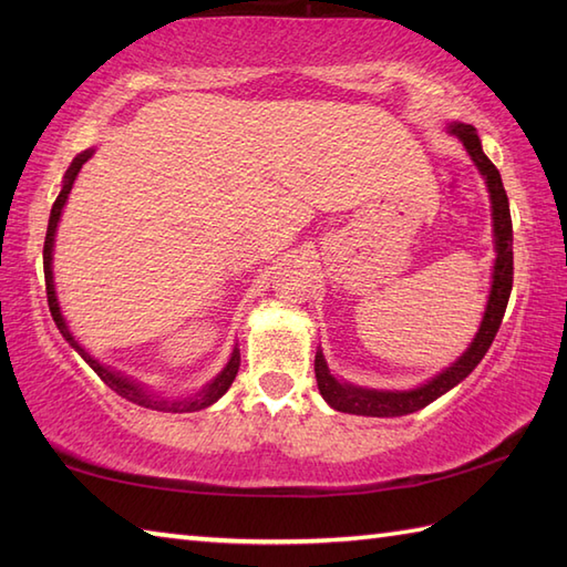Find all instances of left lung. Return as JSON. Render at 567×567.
<instances>
[{
    "label": "left lung",
    "instance_id": "left-lung-1",
    "mask_svg": "<svg viewBox=\"0 0 567 567\" xmlns=\"http://www.w3.org/2000/svg\"><path fill=\"white\" fill-rule=\"evenodd\" d=\"M449 134L455 136L463 143L467 151L470 161L477 165L480 175L485 177V185L489 192V204H492V236H495V265H492V285H489V297L483 321H480V329L475 339L470 341L465 353L443 368L439 375H433L424 384L412 390H372V388H360V384L339 380L331 372L327 358H323L321 346L317 348L315 358V372H317V384L323 400L336 412L346 414H358V416H404L414 414L419 409L429 406L433 400H439L441 394L453 390L457 382H463L470 372L477 368L480 360L485 358L489 351L492 341L499 331V323L504 317V309H507L509 295H512V275H514V250H512V214H509V199L507 192H504L499 171L483 151V143L475 126L453 122L449 126Z\"/></svg>",
    "mask_w": 567,
    "mask_h": 567
}]
</instances>
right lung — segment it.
<instances>
[{"label":"right lung","instance_id":"1","mask_svg":"<svg viewBox=\"0 0 567 567\" xmlns=\"http://www.w3.org/2000/svg\"><path fill=\"white\" fill-rule=\"evenodd\" d=\"M94 148L90 151H82L80 155H75V161L70 163L68 173L63 177V189H60L58 199L53 202V209H51V219H48V231H45V244H43V272H45V295H48V307H51V317L55 321L58 331L63 333V339L75 348V351L82 355L84 363H87L97 375L102 378V382L106 388H112L118 396H124V400L134 402L138 406H146V409H155V412H173V414H183V412H199V409H207L212 406L216 400H221L226 394V390L231 388V382L236 380V372L240 365V351L234 348L231 358H228V363L221 368L219 375H216L212 382L204 384V388L195 394H187V396H163V394H155L151 392L146 384L131 380L124 372H118L110 365L100 363L97 358H92L84 348L80 346V341L72 336L68 321L63 317V311H60V302H58V295H55V282H53V246H55V231H58V224H60V214H63V207L68 202V195L72 185H75V177L80 173V167L92 158Z\"/></svg>","mask_w":567,"mask_h":567}]
</instances>
